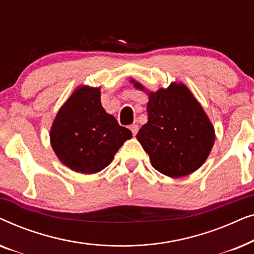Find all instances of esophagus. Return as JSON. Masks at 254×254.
<instances>
[{"mask_svg":"<svg viewBox=\"0 0 254 254\" xmlns=\"http://www.w3.org/2000/svg\"><path fill=\"white\" fill-rule=\"evenodd\" d=\"M129 128H130L131 133H133V135L135 136V135H136L137 131H138V125H131Z\"/></svg>","mask_w":254,"mask_h":254,"instance_id":"obj_1","label":"esophagus"}]
</instances>
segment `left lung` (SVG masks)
Here are the masks:
<instances>
[{"label":"left lung","mask_w":254,"mask_h":254,"mask_svg":"<svg viewBox=\"0 0 254 254\" xmlns=\"http://www.w3.org/2000/svg\"><path fill=\"white\" fill-rule=\"evenodd\" d=\"M134 85L144 89L140 83ZM147 112L148 123L141 127L136 138L152 166L172 178L199 169L213 148L215 133L190 90L180 83L150 92Z\"/></svg>","instance_id":"left-lung-1"}]
</instances>
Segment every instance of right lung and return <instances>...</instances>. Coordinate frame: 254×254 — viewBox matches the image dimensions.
<instances>
[{
    "mask_svg": "<svg viewBox=\"0 0 254 254\" xmlns=\"http://www.w3.org/2000/svg\"><path fill=\"white\" fill-rule=\"evenodd\" d=\"M131 131L120 126L100 103L99 88L82 86L72 93L55 118L52 148L59 159L79 173L102 171Z\"/></svg>",
    "mask_w": 254,
    "mask_h": 254,
    "instance_id": "1",
    "label": "right lung"
}]
</instances>
